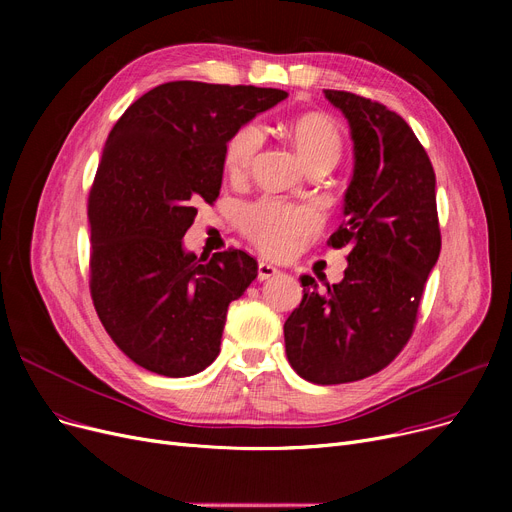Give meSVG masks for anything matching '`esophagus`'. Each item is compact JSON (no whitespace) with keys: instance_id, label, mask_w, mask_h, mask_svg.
Segmentation results:
<instances>
[{"instance_id":"34e87169","label":"esophagus","mask_w":512,"mask_h":512,"mask_svg":"<svg viewBox=\"0 0 512 512\" xmlns=\"http://www.w3.org/2000/svg\"><path fill=\"white\" fill-rule=\"evenodd\" d=\"M280 274V270L276 265H272V263H267V261H259V265H257V278L263 282V280H270V278H274V276H278Z\"/></svg>"}]
</instances>
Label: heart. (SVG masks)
<instances>
[{"instance_id": "obj_1", "label": "heart", "mask_w": 512, "mask_h": 512, "mask_svg": "<svg viewBox=\"0 0 512 512\" xmlns=\"http://www.w3.org/2000/svg\"><path fill=\"white\" fill-rule=\"evenodd\" d=\"M288 137L297 149L305 168H332L342 151V137L336 124L321 114H305L288 126ZM263 147V130L259 124H247L234 132L226 145L224 166L230 178H245L255 157ZM315 213L305 207H292L274 199H261L247 205L240 213V230L255 245L280 255L294 247L301 236L315 228Z\"/></svg>"}]
</instances>
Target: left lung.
I'll list each match as a JSON object with an SVG mask.
<instances>
[{
    "mask_svg": "<svg viewBox=\"0 0 512 512\" xmlns=\"http://www.w3.org/2000/svg\"><path fill=\"white\" fill-rule=\"evenodd\" d=\"M324 93L353 139L344 222L328 240L348 249V265L324 294L301 276L305 294L286 319L284 342L301 378L330 386L378 373L402 351L442 240L436 174L411 126L378 101Z\"/></svg>",
    "mask_w": 512,
    "mask_h": 512,
    "instance_id": "8db88e82",
    "label": "left lung"
}]
</instances>
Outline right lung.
<instances>
[{"label": "right lung", "mask_w": 512, "mask_h": 512, "mask_svg": "<svg viewBox=\"0 0 512 512\" xmlns=\"http://www.w3.org/2000/svg\"><path fill=\"white\" fill-rule=\"evenodd\" d=\"M286 97L176 80L112 128L89 195L91 297L130 361L186 378L220 355L228 305L257 278V261L238 249L197 257L182 238L195 205L220 195L234 132Z\"/></svg>", "instance_id": "obj_1"}]
</instances>
